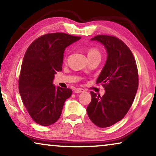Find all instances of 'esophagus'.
<instances>
[{
    "label": "esophagus",
    "instance_id": "esophagus-1",
    "mask_svg": "<svg viewBox=\"0 0 156 156\" xmlns=\"http://www.w3.org/2000/svg\"><path fill=\"white\" fill-rule=\"evenodd\" d=\"M84 89H76L74 90V93H81V92H84Z\"/></svg>",
    "mask_w": 156,
    "mask_h": 156
}]
</instances>
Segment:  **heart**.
I'll return each mask as SVG.
<instances>
[{
	"instance_id": "obj_1",
	"label": "heart",
	"mask_w": 156,
	"mask_h": 156,
	"mask_svg": "<svg viewBox=\"0 0 156 156\" xmlns=\"http://www.w3.org/2000/svg\"><path fill=\"white\" fill-rule=\"evenodd\" d=\"M96 55H100V53L97 49H96L94 48H91L89 49L88 51H87V56H88V58L89 57L96 56Z\"/></svg>"
}]
</instances>
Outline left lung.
<instances>
[{"instance_id": "1", "label": "left lung", "mask_w": 156, "mask_h": 156, "mask_svg": "<svg viewBox=\"0 0 156 156\" xmlns=\"http://www.w3.org/2000/svg\"><path fill=\"white\" fill-rule=\"evenodd\" d=\"M106 49L107 59L97 80L105 89L103 97L91 91L87 106L89 118L100 128L111 126L121 121L132 105L138 87L136 62L126 44L116 37L99 35L91 38Z\"/></svg>"}]
</instances>
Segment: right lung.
<instances>
[{
	"label": "right lung",
	"instance_id": "1",
	"mask_svg": "<svg viewBox=\"0 0 156 156\" xmlns=\"http://www.w3.org/2000/svg\"><path fill=\"white\" fill-rule=\"evenodd\" d=\"M81 37L63 33H48L32 42L25 52L19 77L23 103L33 120L46 126L61 116L72 91L53 84L55 74L62 70L65 48Z\"/></svg>",
	"mask_w": 156,
	"mask_h": 156
}]
</instances>
